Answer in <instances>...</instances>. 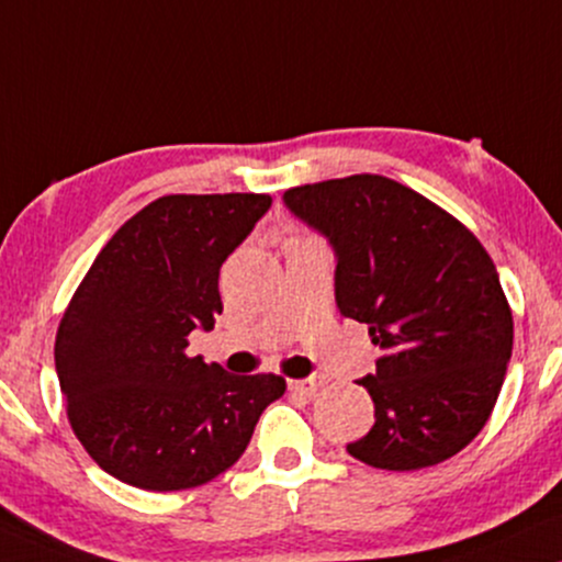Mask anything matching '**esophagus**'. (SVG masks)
<instances>
[{
	"mask_svg": "<svg viewBox=\"0 0 562 562\" xmlns=\"http://www.w3.org/2000/svg\"><path fill=\"white\" fill-rule=\"evenodd\" d=\"M323 383H325V380L321 375L302 378V380H289V391L302 393V396H315V393L323 387Z\"/></svg>",
	"mask_w": 562,
	"mask_h": 562,
	"instance_id": "1",
	"label": "esophagus"
}]
</instances>
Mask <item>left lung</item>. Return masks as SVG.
Returning <instances> with one entry per match:
<instances>
[{"instance_id": "8db88e82", "label": "left lung", "mask_w": 562, "mask_h": 562, "mask_svg": "<svg viewBox=\"0 0 562 562\" xmlns=\"http://www.w3.org/2000/svg\"><path fill=\"white\" fill-rule=\"evenodd\" d=\"M283 203L336 252V304L383 349L359 385L375 425L346 450L387 472L435 467L493 414L514 315L493 258L461 221L406 184L355 175L292 187Z\"/></svg>"}]
</instances>
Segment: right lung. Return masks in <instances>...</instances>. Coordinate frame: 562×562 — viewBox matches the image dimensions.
Returning <instances> with one entry per match:
<instances>
[{"mask_svg":"<svg viewBox=\"0 0 562 562\" xmlns=\"http://www.w3.org/2000/svg\"><path fill=\"white\" fill-rule=\"evenodd\" d=\"M270 195H166L124 221L86 273L54 344L67 417L82 448L124 484L175 493L245 453L279 375H228L187 357L224 304L218 273Z\"/></svg>","mask_w":562,"mask_h":562,"instance_id":"add662e5","label":"right lung"}]
</instances>
